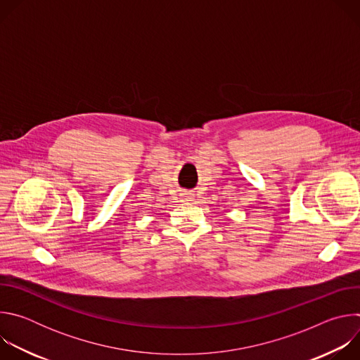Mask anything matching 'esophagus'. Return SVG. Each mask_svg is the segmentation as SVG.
<instances>
[{"instance_id":"esophagus-1","label":"esophagus","mask_w":360,"mask_h":360,"mask_svg":"<svg viewBox=\"0 0 360 360\" xmlns=\"http://www.w3.org/2000/svg\"><path fill=\"white\" fill-rule=\"evenodd\" d=\"M192 198H193V196H192L191 193H188V195L185 196V200H192Z\"/></svg>"}]
</instances>
